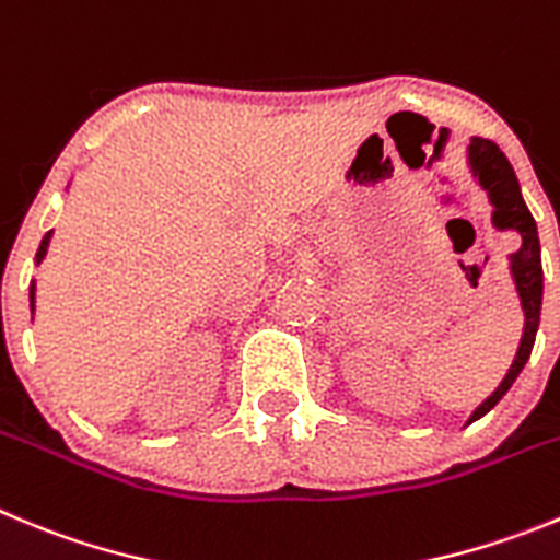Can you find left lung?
<instances>
[{
  "label": "left lung",
  "instance_id": "obj_1",
  "mask_svg": "<svg viewBox=\"0 0 560 560\" xmlns=\"http://www.w3.org/2000/svg\"><path fill=\"white\" fill-rule=\"evenodd\" d=\"M466 166H469L471 177L486 191L491 202V224L500 230H516L522 235V246L514 255H508V269L514 277L516 294H520L522 314H525V327H522L520 350H516L514 363L508 369V374L502 377L500 386L491 392V397H486L483 402L475 408V413L469 417V422H478L480 417H486L497 402L508 394V388L514 386V381L520 377V372L525 369L527 358L533 352V343H536L538 332V319H541V294H545V271H541V244H538V230L536 219L530 217L525 199H522L520 179H516L514 166L508 163V158L502 155L500 147L494 141H486V138H469L466 143Z\"/></svg>",
  "mask_w": 560,
  "mask_h": 560
}]
</instances>
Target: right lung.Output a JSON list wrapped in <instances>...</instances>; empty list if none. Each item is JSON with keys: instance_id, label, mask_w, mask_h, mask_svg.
<instances>
[{"instance_id": "right-lung-1", "label": "right lung", "mask_w": 560, "mask_h": 560, "mask_svg": "<svg viewBox=\"0 0 560 560\" xmlns=\"http://www.w3.org/2000/svg\"><path fill=\"white\" fill-rule=\"evenodd\" d=\"M66 188H69V186H66ZM52 233H55V230H49V233H46L44 238H40L38 253H35V266H38L40 260L46 258V249H49V241H52ZM30 311H33V314H35V280H33V283H30Z\"/></svg>"}]
</instances>
